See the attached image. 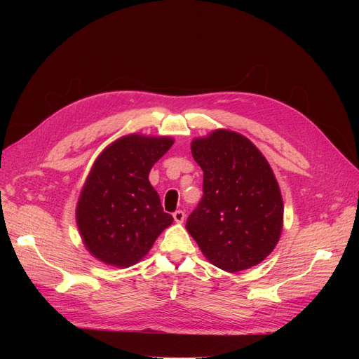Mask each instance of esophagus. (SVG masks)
I'll list each match as a JSON object with an SVG mask.
<instances>
[{
    "mask_svg": "<svg viewBox=\"0 0 359 359\" xmlns=\"http://www.w3.org/2000/svg\"><path fill=\"white\" fill-rule=\"evenodd\" d=\"M173 218H175V221H176L177 224H182V222L184 221V218H186V214L179 210V211H176V212L173 214Z\"/></svg>",
    "mask_w": 359,
    "mask_h": 359,
    "instance_id": "34e87169",
    "label": "esophagus"
}]
</instances>
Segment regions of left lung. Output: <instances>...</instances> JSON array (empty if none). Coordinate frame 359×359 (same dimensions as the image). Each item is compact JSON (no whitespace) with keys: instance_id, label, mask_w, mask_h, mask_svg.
Wrapping results in <instances>:
<instances>
[{"instance_id":"left-lung-1","label":"left lung","mask_w":359,"mask_h":359,"mask_svg":"<svg viewBox=\"0 0 359 359\" xmlns=\"http://www.w3.org/2000/svg\"><path fill=\"white\" fill-rule=\"evenodd\" d=\"M192 156L203 172V196L186 230L203 256L225 272L265 260L280 238L284 202L259 148L230 129L195 138Z\"/></svg>"}]
</instances>
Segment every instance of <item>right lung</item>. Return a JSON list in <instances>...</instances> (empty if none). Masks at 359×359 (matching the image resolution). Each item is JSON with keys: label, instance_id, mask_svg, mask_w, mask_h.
Listing matches in <instances>:
<instances>
[{"label": "right lung", "instance_id": "obj_1", "mask_svg": "<svg viewBox=\"0 0 359 359\" xmlns=\"http://www.w3.org/2000/svg\"><path fill=\"white\" fill-rule=\"evenodd\" d=\"M170 137L129 134L109 144L94 161L81 189L75 219L91 256L129 268L173 222L148 180L149 170L172 148Z\"/></svg>", "mask_w": 359, "mask_h": 359}]
</instances>
